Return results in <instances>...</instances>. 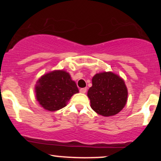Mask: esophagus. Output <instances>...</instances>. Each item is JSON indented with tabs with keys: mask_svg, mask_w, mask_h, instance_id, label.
Returning <instances> with one entry per match:
<instances>
[{
	"mask_svg": "<svg viewBox=\"0 0 161 161\" xmlns=\"http://www.w3.org/2000/svg\"><path fill=\"white\" fill-rule=\"evenodd\" d=\"M79 91H80L81 93L85 94V93H86V92H87V88H80V90H79Z\"/></svg>",
	"mask_w": 161,
	"mask_h": 161,
	"instance_id": "34e87169",
	"label": "esophagus"
}]
</instances>
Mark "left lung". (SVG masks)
Here are the masks:
<instances>
[{"label": "left lung", "mask_w": 161, "mask_h": 161, "mask_svg": "<svg viewBox=\"0 0 161 161\" xmlns=\"http://www.w3.org/2000/svg\"><path fill=\"white\" fill-rule=\"evenodd\" d=\"M127 96L124 81L111 72L96 74L88 91L91 108L104 116H114L122 110L126 104Z\"/></svg>", "instance_id": "obj_1"}]
</instances>
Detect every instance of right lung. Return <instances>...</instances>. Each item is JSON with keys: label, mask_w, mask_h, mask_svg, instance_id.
<instances>
[{"label": "right lung", "mask_w": 161, "mask_h": 161, "mask_svg": "<svg viewBox=\"0 0 161 161\" xmlns=\"http://www.w3.org/2000/svg\"><path fill=\"white\" fill-rule=\"evenodd\" d=\"M36 97L46 110L55 111L66 106L79 89L69 74L64 70H57L44 75L36 86Z\"/></svg>", "instance_id": "add662e5"}]
</instances>
